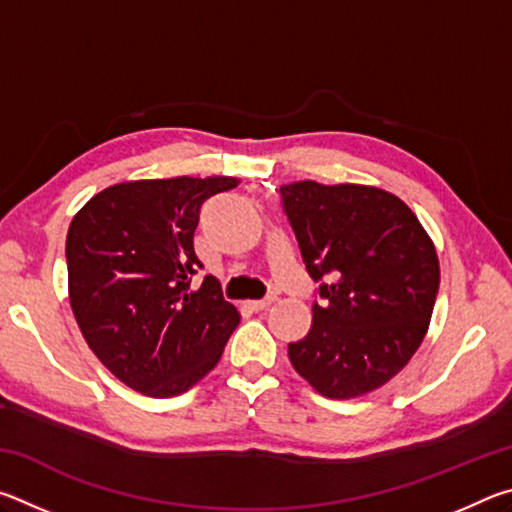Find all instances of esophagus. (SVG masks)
I'll list each match as a JSON object with an SVG mask.
<instances>
[{"label": "esophagus", "instance_id": "34e87169", "mask_svg": "<svg viewBox=\"0 0 512 512\" xmlns=\"http://www.w3.org/2000/svg\"><path fill=\"white\" fill-rule=\"evenodd\" d=\"M273 305V298H264V300H248L246 302V307L250 309V311H264L266 307H271Z\"/></svg>", "mask_w": 512, "mask_h": 512}]
</instances>
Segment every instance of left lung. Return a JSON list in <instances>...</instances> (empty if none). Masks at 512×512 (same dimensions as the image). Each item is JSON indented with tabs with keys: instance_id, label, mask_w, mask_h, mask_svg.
I'll return each instance as SVG.
<instances>
[{
	"instance_id": "8db88e82",
	"label": "left lung",
	"mask_w": 512,
	"mask_h": 512,
	"mask_svg": "<svg viewBox=\"0 0 512 512\" xmlns=\"http://www.w3.org/2000/svg\"><path fill=\"white\" fill-rule=\"evenodd\" d=\"M302 262L320 284L305 339L289 343L293 370L329 400L391 381L427 334L438 253L402 198L372 185L280 187Z\"/></svg>"
}]
</instances>
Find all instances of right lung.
<instances>
[{"label": "right lung", "mask_w": 512, "mask_h": 512, "mask_svg": "<svg viewBox=\"0 0 512 512\" xmlns=\"http://www.w3.org/2000/svg\"><path fill=\"white\" fill-rule=\"evenodd\" d=\"M232 176L128 180L94 194L67 230L69 305L85 343L119 381L149 397L196 386L219 363L241 314L201 266V205Z\"/></svg>", "instance_id": "1"}]
</instances>
